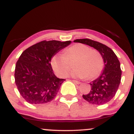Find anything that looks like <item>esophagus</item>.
Returning <instances> with one entry per match:
<instances>
[{"mask_svg": "<svg viewBox=\"0 0 134 134\" xmlns=\"http://www.w3.org/2000/svg\"><path fill=\"white\" fill-rule=\"evenodd\" d=\"M72 81H73V82H74V83H76L77 84H81V82H79V81H76V80H72Z\"/></svg>", "mask_w": 134, "mask_h": 134, "instance_id": "1", "label": "esophagus"}]
</instances>
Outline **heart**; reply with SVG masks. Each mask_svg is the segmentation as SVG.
I'll list each match as a JSON object with an SVG mask.
<instances>
[{
	"label": "heart",
	"instance_id": "1",
	"mask_svg": "<svg viewBox=\"0 0 134 134\" xmlns=\"http://www.w3.org/2000/svg\"><path fill=\"white\" fill-rule=\"evenodd\" d=\"M76 69L70 75L75 77H87L93 79L99 76L103 69L102 55L98 50L82 43H77L64 50L62 55H55L51 60V65L55 73L65 77L72 67Z\"/></svg>",
	"mask_w": 134,
	"mask_h": 134
}]
</instances>
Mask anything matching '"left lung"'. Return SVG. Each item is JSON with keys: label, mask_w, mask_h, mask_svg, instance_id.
Returning <instances> with one entry per match:
<instances>
[{"label": "left lung", "mask_w": 134, "mask_h": 134, "mask_svg": "<svg viewBox=\"0 0 134 134\" xmlns=\"http://www.w3.org/2000/svg\"><path fill=\"white\" fill-rule=\"evenodd\" d=\"M74 42L93 47L102 55L104 64L101 76L90 83V92L83 94V98L90 103L97 105L109 102L115 96L121 81V70L117 57L110 48L98 41L84 38L75 40Z\"/></svg>", "instance_id": "obj_1"}]
</instances>
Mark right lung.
I'll return each instance as SVG.
<instances>
[{"label": "right lung", "instance_id": "1", "mask_svg": "<svg viewBox=\"0 0 134 134\" xmlns=\"http://www.w3.org/2000/svg\"><path fill=\"white\" fill-rule=\"evenodd\" d=\"M71 41H42L23 52L16 62L15 82L21 96L30 104H44L56 96L65 81L53 72L51 59Z\"/></svg>", "mask_w": 134, "mask_h": 134}]
</instances>
